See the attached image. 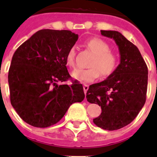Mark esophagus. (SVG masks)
Wrapping results in <instances>:
<instances>
[{
  "instance_id": "esophagus-1",
  "label": "esophagus",
  "mask_w": 157,
  "mask_h": 157,
  "mask_svg": "<svg viewBox=\"0 0 157 157\" xmlns=\"http://www.w3.org/2000/svg\"><path fill=\"white\" fill-rule=\"evenodd\" d=\"M88 89H89L88 85H86V84H84V85H83V90H84V93H85V94H86Z\"/></svg>"
}]
</instances>
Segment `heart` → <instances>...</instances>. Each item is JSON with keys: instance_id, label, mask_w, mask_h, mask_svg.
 Wrapping results in <instances>:
<instances>
[{"instance_id": "1", "label": "heart", "mask_w": 157, "mask_h": 157, "mask_svg": "<svg viewBox=\"0 0 157 157\" xmlns=\"http://www.w3.org/2000/svg\"><path fill=\"white\" fill-rule=\"evenodd\" d=\"M87 48L94 54L90 67V68H76L71 72V77L82 82H91L100 76L108 77L116 69L119 58L115 52L110 51V46L104 40L98 37L90 39L86 42ZM75 48L69 49L66 55V63L69 67H75Z\"/></svg>"}]
</instances>
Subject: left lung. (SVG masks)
<instances>
[{
  "instance_id": "left-lung-1",
  "label": "left lung",
  "mask_w": 157,
  "mask_h": 157,
  "mask_svg": "<svg viewBox=\"0 0 157 157\" xmlns=\"http://www.w3.org/2000/svg\"><path fill=\"white\" fill-rule=\"evenodd\" d=\"M101 32L116 43L120 63L106 79L90 86L86 98L101 108V115L94 119L96 125L104 130H119L131 123L145 105L148 67L137 46L121 33Z\"/></svg>"
}]
</instances>
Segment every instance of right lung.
Segmentation results:
<instances>
[{
  "instance_id": "obj_1",
  "label": "right lung",
  "mask_w": 157,
  "mask_h": 157,
  "mask_svg": "<svg viewBox=\"0 0 157 157\" xmlns=\"http://www.w3.org/2000/svg\"><path fill=\"white\" fill-rule=\"evenodd\" d=\"M78 35L70 30L36 32L14 53L8 71L11 104L22 120L35 127L56 124L71 105L85 98L82 84L58 85L71 77L66 55Z\"/></svg>"
}]
</instances>
